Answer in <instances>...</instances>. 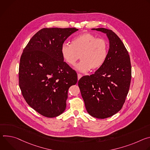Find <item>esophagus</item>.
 Wrapping results in <instances>:
<instances>
[{"label": "esophagus", "mask_w": 150, "mask_h": 150, "mask_svg": "<svg viewBox=\"0 0 150 150\" xmlns=\"http://www.w3.org/2000/svg\"><path fill=\"white\" fill-rule=\"evenodd\" d=\"M82 77V75L81 74H77V77H78V80H79L81 77Z\"/></svg>", "instance_id": "34e87169"}]
</instances>
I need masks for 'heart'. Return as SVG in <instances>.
Listing matches in <instances>:
<instances>
[{"label": "heart", "instance_id": "1", "mask_svg": "<svg viewBox=\"0 0 150 150\" xmlns=\"http://www.w3.org/2000/svg\"><path fill=\"white\" fill-rule=\"evenodd\" d=\"M61 52L64 61L70 66L74 65L80 58L81 61L75 69L86 73L91 69L97 70L104 65L108 54V43L104 39L85 33L74 38L71 45L63 43Z\"/></svg>", "mask_w": 150, "mask_h": 150}]
</instances>
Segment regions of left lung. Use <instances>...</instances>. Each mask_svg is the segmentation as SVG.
<instances>
[{"label": "left lung", "instance_id": "8db88e82", "mask_svg": "<svg viewBox=\"0 0 150 150\" xmlns=\"http://www.w3.org/2000/svg\"><path fill=\"white\" fill-rule=\"evenodd\" d=\"M106 34L109 40L107 58L94 74L78 81L88 112L92 117L105 119L119 112L129 92L131 80L130 57L123 43L111 30L92 28Z\"/></svg>", "mask_w": 150, "mask_h": 150}]
</instances>
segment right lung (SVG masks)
<instances>
[{"label": "right lung", "instance_id": "add662e5", "mask_svg": "<svg viewBox=\"0 0 150 150\" xmlns=\"http://www.w3.org/2000/svg\"><path fill=\"white\" fill-rule=\"evenodd\" d=\"M76 28H44L24 49L19 66V86L27 103L46 117L66 108L69 88L76 84V72L64 61L61 47Z\"/></svg>", "mask_w": 150, "mask_h": 150}]
</instances>
